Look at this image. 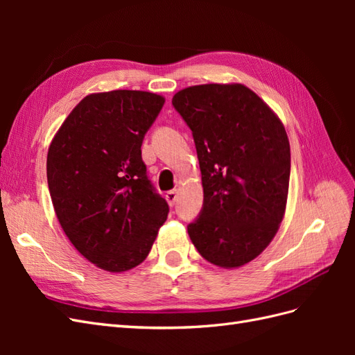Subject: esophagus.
Wrapping results in <instances>:
<instances>
[{
	"label": "esophagus",
	"mask_w": 355,
	"mask_h": 355,
	"mask_svg": "<svg viewBox=\"0 0 355 355\" xmlns=\"http://www.w3.org/2000/svg\"><path fill=\"white\" fill-rule=\"evenodd\" d=\"M166 200H167V202L170 204V207H173L175 204H176V201H178V191H176V189L167 191V194H166Z\"/></svg>",
	"instance_id": "34e87169"
}]
</instances>
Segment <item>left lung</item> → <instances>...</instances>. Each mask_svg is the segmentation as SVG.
<instances>
[{
  "mask_svg": "<svg viewBox=\"0 0 355 355\" xmlns=\"http://www.w3.org/2000/svg\"><path fill=\"white\" fill-rule=\"evenodd\" d=\"M173 108L191 128L204 189L188 225L209 262L237 268L271 243L286 210L290 145L282 121L241 84H202L178 92Z\"/></svg>",
  "mask_w": 355,
  "mask_h": 355,
  "instance_id": "obj_1",
  "label": "left lung"
}]
</instances>
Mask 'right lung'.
<instances>
[{"label": "right lung", "instance_id": "add662e5", "mask_svg": "<svg viewBox=\"0 0 355 355\" xmlns=\"http://www.w3.org/2000/svg\"><path fill=\"white\" fill-rule=\"evenodd\" d=\"M163 105L149 92L89 94L49 148L47 182L60 227L85 259L110 272L144 262L167 219L168 204L141 151Z\"/></svg>", "mask_w": 355, "mask_h": 355}]
</instances>
